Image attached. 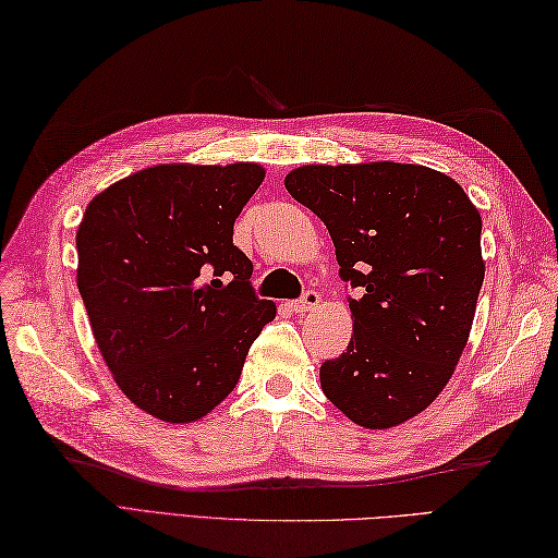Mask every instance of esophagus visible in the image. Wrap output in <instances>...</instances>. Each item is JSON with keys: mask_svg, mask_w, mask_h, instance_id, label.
I'll use <instances>...</instances> for the list:
<instances>
[{"mask_svg": "<svg viewBox=\"0 0 558 558\" xmlns=\"http://www.w3.org/2000/svg\"><path fill=\"white\" fill-rule=\"evenodd\" d=\"M317 305H319V293L317 291H305L301 298H298V301L291 303V310L307 312V310L317 307Z\"/></svg>", "mask_w": 558, "mask_h": 558, "instance_id": "obj_1", "label": "esophagus"}]
</instances>
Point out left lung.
<instances>
[{"label": "left lung", "instance_id": "1", "mask_svg": "<svg viewBox=\"0 0 558 558\" xmlns=\"http://www.w3.org/2000/svg\"><path fill=\"white\" fill-rule=\"evenodd\" d=\"M289 194L326 225L352 338L319 369L322 390L364 428L424 412L450 381L483 287L481 215L450 177L404 162L303 166Z\"/></svg>", "mask_w": 558, "mask_h": 558}]
</instances>
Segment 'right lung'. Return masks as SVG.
Instances as JSON below:
<instances>
[{
	"label": "right lung",
	"instance_id": "right-lung-1",
	"mask_svg": "<svg viewBox=\"0 0 558 558\" xmlns=\"http://www.w3.org/2000/svg\"><path fill=\"white\" fill-rule=\"evenodd\" d=\"M265 170L156 166L94 196L77 229V289L125 396L189 424L239 384L277 305L255 295L234 222Z\"/></svg>",
	"mask_w": 558,
	"mask_h": 558
}]
</instances>
